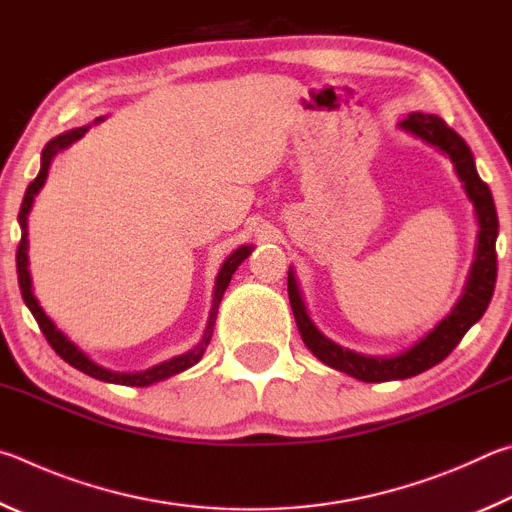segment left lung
I'll return each instance as SVG.
<instances>
[{
  "mask_svg": "<svg viewBox=\"0 0 512 512\" xmlns=\"http://www.w3.org/2000/svg\"><path fill=\"white\" fill-rule=\"evenodd\" d=\"M398 128L411 134V137L425 141L427 146L436 148L441 155L452 161L456 177H459L465 195H468V200L474 206V215H477V247H474V261L470 265V274L468 279H465L463 292L459 301L454 303V308L447 312L425 337H420L418 342H414L409 348H405V351L396 355L357 353L351 351V348L333 342V339L321 333L315 326V321L308 315V306L306 301H303L297 274H294L290 267V306L294 312V319H297V328L303 344L310 348V353L315 355L319 362H324L330 369L342 371L362 382L407 380L427 369H432L438 362H443L445 357L454 351L456 344L461 342L463 335L483 317V312H486L492 299V292H495L497 281V209L495 202H492L488 184L483 182L477 173V166H474V157L468 143H465L452 128H447V123L436 114L411 112L405 119L398 121Z\"/></svg>",
  "mask_w": 512,
  "mask_h": 512,
  "instance_id": "obj_1",
  "label": "left lung"
}]
</instances>
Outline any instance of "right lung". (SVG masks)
Returning <instances> with one entry per match:
<instances>
[{
    "instance_id": "1",
    "label": "right lung",
    "mask_w": 512,
    "mask_h": 512,
    "mask_svg": "<svg viewBox=\"0 0 512 512\" xmlns=\"http://www.w3.org/2000/svg\"><path fill=\"white\" fill-rule=\"evenodd\" d=\"M101 121H105V116H98L94 125L101 123ZM89 128H92V125H83V128H74V130L62 132V134H58V137H53L42 150L40 173L29 184V188H26L24 200H22V206H20V215H17V222H20V229H22V240H20V247H17V281H20V290H22V299L26 303V308L31 310V315L35 317V321H38V326L44 333V337H47V342L51 344L53 351H56L67 364H71L78 371H83L85 375H89V378H96L101 382L123 384V387H150V384L168 380L177 373L191 369V366H195L197 362L202 360L206 346H209V342H211L215 317H218V306H220V301L224 297V290L229 288V281H231L233 272H236L240 263L251 254L254 245H240L236 251H231V254L227 256V261L222 263L218 276H215L209 321H206L202 339L191 348V351L170 357V360L159 362V364L150 366V369H143V371H114V369H107V366L92 360V357H89L78 344L71 342V339L65 333H62V330L56 324H53V319L47 315V312H44L38 297H35V292H33V279H31V270H29V213L33 209L35 195L40 193V188L44 186V182H47L51 161L56 159L58 152L67 150L71 143L83 139Z\"/></svg>"
}]
</instances>
